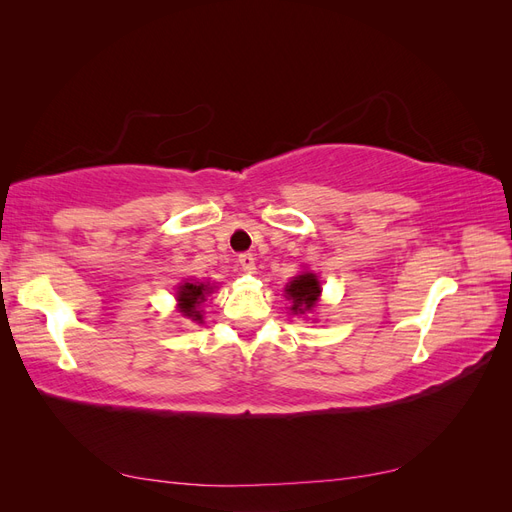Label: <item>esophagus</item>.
<instances>
[{
  "label": "esophagus",
  "instance_id": "1",
  "mask_svg": "<svg viewBox=\"0 0 512 512\" xmlns=\"http://www.w3.org/2000/svg\"><path fill=\"white\" fill-rule=\"evenodd\" d=\"M239 265H241L243 271L252 273L254 267H256V260H254V256L250 252H243V254H239Z\"/></svg>",
  "mask_w": 512,
  "mask_h": 512
}]
</instances>
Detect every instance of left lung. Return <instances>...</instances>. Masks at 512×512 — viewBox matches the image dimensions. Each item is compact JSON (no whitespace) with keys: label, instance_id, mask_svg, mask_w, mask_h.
I'll return each instance as SVG.
<instances>
[{"label":"left lung","instance_id":"1","mask_svg":"<svg viewBox=\"0 0 512 512\" xmlns=\"http://www.w3.org/2000/svg\"><path fill=\"white\" fill-rule=\"evenodd\" d=\"M288 299H292V312L305 314L307 309H312L320 297V282L316 280L314 273H303L294 277L290 286H286Z\"/></svg>","mask_w":512,"mask_h":512}]
</instances>
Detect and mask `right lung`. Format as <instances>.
I'll return each mask as SVG.
<instances>
[{"label":"right lung","instance_id":"add662e5","mask_svg":"<svg viewBox=\"0 0 512 512\" xmlns=\"http://www.w3.org/2000/svg\"><path fill=\"white\" fill-rule=\"evenodd\" d=\"M207 286L205 284H183L179 288V309L183 316H188L196 322H203V314L198 312V305L205 301V294H207Z\"/></svg>","mask_w":512,"mask_h":512}]
</instances>
